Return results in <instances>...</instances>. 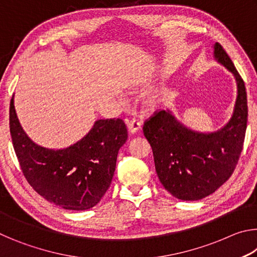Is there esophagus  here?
Masks as SVG:
<instances>
[{"label": "esophagus", "instance_id": "1", "mask_svg": "<svg viewBox=\"0 0 257 257\" xmlns=\"http://www.w3.org/2000/svg\"><path fill=\"white\" fill-rule=\"evenodd\" d=\"M125 122H127V125H128L129 132L132 133V134L137 133L138 130L141 129V127H142L141 121H139V120H138V119H136V118H133V119H125Z\"/></svg>", "mask_w": 257, "mask_h": 257}]
</instances>
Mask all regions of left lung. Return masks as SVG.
Wrapping results in <instances>:
<instances>
[{
  "instance_id": "1",
  "label": "left lung",
  "mask_w": 257,
  "mask_h": 257,
  "mask_svg": "<svg viewBox=\"0 0 257 257\" xmlns=\"http://www.w3.org/2000/svg\"><path fill=\"white\" fill-rule=\"evenodd\" d=\"M214 59L232 73L237 84L236 103L227 124L213 133L195 132L171 111L162 110L143 127L161 184L181 201H198L222 186L236 168L245 139L248 115L245 84L219 43L214 44Z\"/></svg>"
}]
</instances>
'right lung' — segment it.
Returning a JSON list of instances; mask_svg holds the SVG:
<instances>
[{"label":"right lung","mask_w":257,"mask_h":257,"mask_svg":"<svg viewBox=\"0 0 257 257\" xmlns=\"http://www.w3.org/2000/svg\"><path fill=\"white\" fill-rule=\"evenodd\" d=\"M10 134L29 185L46 201L66 210L84 211L101 201L114 175L116 156L128 138L122 119H99L76 144L50 150L35 144L10 102Z\"/></svg>","instance_id":"obj_1"}]
</instances>
